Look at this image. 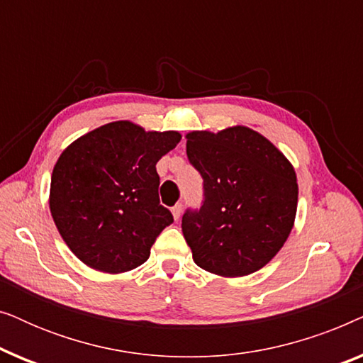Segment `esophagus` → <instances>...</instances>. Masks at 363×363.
I'll list each match as a JSON object with an SVG mask.
<instances>
[{"label":"esophagus","mask_w":363,"mask_h":363,"mask_svg":"<svg viewBox=\"0 0 363 363\" xmlns=\"http://www.w3.org/2000/svg\"><path fill=\"white\" fill-rule=\"evenodd\" d=\"M182 211H183V205H182V203H177V205L172 208L173 218H175V220H177V221H178V220H180V216H182Z\"/></svg>","instance_id":"34e87169"}]
</instances>
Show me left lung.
<instances>
[{"instance_id": "left-lung-1", "label": "left lung", "mask_w": 363, "mask_h": 363, "mask_svg": "<svg viewBox=\"0 0 363 363\" xmlns=\"http://www.w3.org/2000/svg\"><path fill=\"white\" fill-rule=\"evenodd\" d=\"M186 155L203 178L201 206L188 208L182 218L193 261L228 277L261 269L294 225V168L247 127L188 133Z\"/></svg>"}]
</instances>
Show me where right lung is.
Returning a JSON list of instances; mask_svg holds the SVG:
<instances>
[{"label": "right lung", "mask_w": 363, "mask_h": 363, "mask_svg": "<svg viewBox=\"0 0 363 363\" xmlns=\"http://www.w3.org/2000/svg\"><path fill=\"white\" fill-rule=\"evenodd\" d=\"M180 140L178 132H145L121 121L61 153L49 206L62 240L84 264L117 274L148 259L157 236L173 223L160 205L155 165Z\"/></svg>", "instance_id": "obj_1"}]
</instances>
